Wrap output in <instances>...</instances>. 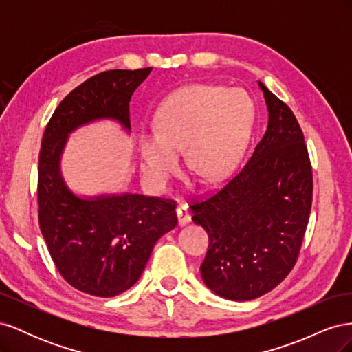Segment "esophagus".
<instances>
[{
    "label": "esophagus",
    "mask_w": 352,
    "mask_h": 352,
    "mask_svg": "<svg viewBox=\"0 0 352 352\" xmlns=\"http://www.w3.org/2000/svg\"><path fill=\"white\" fill-rule=\"evenodd\" d=\"M176 212H177V221L180 226H184L190 221V211L186 204H179L176 208Z\"/></svg>",
    "instance_id": "1"
}]
</instances>
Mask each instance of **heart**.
<instances>
[{
	"instance_id": "b5f03b06",
	"label": "heart",
	"mask_w": 352,
	"mask_h": 352,
	"mask_svg": "<svg viewBox=\"0 0 352 352\" xmlns=\"http://www.w3.org/2000/svg\"><path fill=\"white\" fill-rule=\"evenodd\" d=\"M252 114V101L239 88L190 85L175 92L157 114L155 132L141 135L146 185L164 189L179 170L177 154L182 151L190 172L208 184L219 182L243 150Z\"/></svg>"
}]
</instances>
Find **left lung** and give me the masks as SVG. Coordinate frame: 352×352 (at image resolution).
I'll return each instance as SVG.
<instances>
[{
	"label": "left lung",
	"instance_id": "left-lung-1",
	"mask_svg": "<svg viewBox=\"0 0 352 352\" xmlns=\"http://www.w3.org/2000/svg\"><path fill=\"white\" fill-rule=\"evenodd\" d=\"M258 85L269 109L267 131L225 185L189 204L210 241L202 279L233 301L267 294L291 273L313 202V167L301 126L286 102Z\"/></svg>",
	"mask_w": 352,
	"mask_h": 352
}]
</instances>
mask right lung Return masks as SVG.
Segmentation results:
<instances>
[{
  "mask_svg": "<svg viewBox=\"0 0 352 352\" xmlns=\"http://www.w3.org/2000/svg\"><path fill=\"white\" fill-rule=\"evenodd\" d=\"M153 67L105 70L74 88L45 127L38 162V219L57 270L70 286L110 298L140 279L158 238L177 225L176 202L124 194L80 199L63 182L58 162L67 133L101 117L129 129V102Z\"/></svg>",
  "mask_w": 352,
  "mask_h": 352,
  "instance_id": "obj_1",
  "label": "right lung"
}]
</instances>
